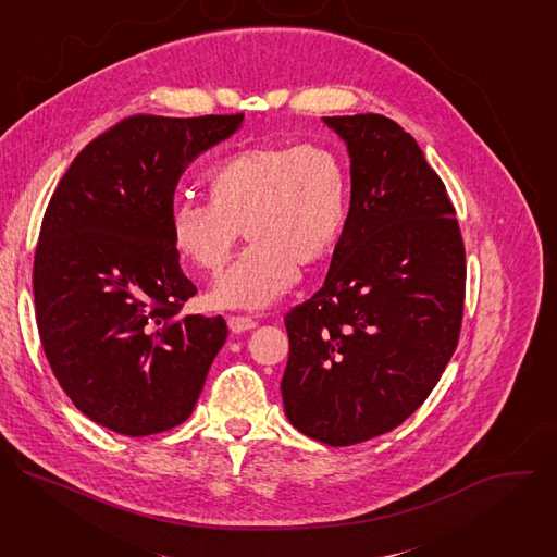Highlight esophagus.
<instances>
[{
    "label": "esophagus",
    "instance_id": "1",
    "mask_svg": "<svg viewBox=\"0 0 557 557\" xmlns=\"http://www.w3.org/2000/svg\"><path fill=\"white\" fill-rule=\"evenodd\" d=\"M226 324H228V331L235 333V335L253 331L258 326L256 320H251V317H243V314H231L228 320H226Z\"/></svg>",
    "mask_w": 557,
    "mask_h": 557
}]
</instances>
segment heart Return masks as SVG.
<instances>
[{
    "label": "heart",
    "instance_id": "b5f03b06",
    "mask_svg": "<svg viewBox=\"0 0 557 557\" xmlns=\"http://www.w3.org/2000/svg\"><path fill=\"white\" fill-rule=\"evenodd\" d=\"M205 187L209 202H174L170 240L187 267L213 275L243 228L249 247L209 290L220 308L275 301L297 269H320L335 256L350 220V174L326 145L235 151L209 170Z\"/></svg>",
    "mask_w": 557,
    "mask_h": 557
}]
</instances>
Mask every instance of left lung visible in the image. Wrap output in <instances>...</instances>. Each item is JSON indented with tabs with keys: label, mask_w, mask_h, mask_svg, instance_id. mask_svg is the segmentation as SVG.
Segmentation results:
<instances>
[{
	"label": "left lung",
	"mask_w": 557,
	"mask_h": 557,
	"mask_svg": "<svg viewBox=\"0 0 557 557\" xmlns=\"http://www.w3.org/2000/svg\"><path fill=\"white\" fill-rule=\"evenodd\" d=\"M350 156V220L324 286L286 312L282 399L306 436L346 447L401 425L451 359L465 247L438 174L381 114L324 116Z\"/></svg>",
	"instance_id": "8db88e82"
}]
</instances>
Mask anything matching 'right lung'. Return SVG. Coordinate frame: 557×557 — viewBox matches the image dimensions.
I'll return each mask as SVG.
<instances>
[{"label": "right lung", "instance_id": "obj_1", "mask_svg": "<svg viewBox=\"0 0 557 557\" xmlns=\"http://www.w3.org/2000/svg\"><path fill=\"white\" fill-rule=\"evenodd\" d=\"M243 119H123L78 151L48 202L33 269L41 346L76 410L116 434L187 421L224 346L222 317H178L196 286L170 211L187 165Z\"/></svg>", "mask_w": 557, "mask_h": 557}]
</instances>
